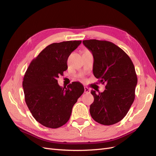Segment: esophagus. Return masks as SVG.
<instances>
[{
  "mask_svg": "<svg viewBox=\"0 0 156 156\" xmlns=\"http://www.w3.org/2000/svg\"><path fill=\"white\" fill-rule=\"evenodd\" d=\"M84 93H86V94L90 93V89L88 88V87H84Z\"/></svg>",
  "mask_w": 156,
  "mask_h": 156,
  "instance_id": "obj_1",
  "label": "esophagus"
}]
</instances>
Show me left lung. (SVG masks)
Wrapping results in <instances>:
<instances>
[{
    "label": "left lung",
    "instance_id": "8db88e82",
    "mask_svg": "<svg viewBox=\"0 0 156 156\" xmlns=\"http://www.w3.org/2000/svg\"><path fill=\"white\" fill-rule=\"evenodd\" d=\"M94 57L93 73L99 83L106 84L103 92L91 90L94 102L90 107L92 119L101 124H115L124 119L135 100L137 84L131 58L112 42L83 40Z\"/></svg>",
    "mask_w": 156,
    "mask_h": 156
}]
</instances>
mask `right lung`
Here are the masks:
<instances>
[{"label": "right lung", "instance_id": "1", "mask_svg": "<svg viewBox=\"0 0 156 156\" xmlns=\"http://www.w3.org/2000/svg\"><path fill=\"white\" fill-rule=\"evenodd\" d=\"M81 41H67L47 46L28 68L23 81L25 102L33 117L49 128H58L69 120L72 108L84 92L79 82L62 88L57 79L68 69L70 54Z\"/></svg>", "mask_w": 156, "mask_h": 156}]
</instances>
